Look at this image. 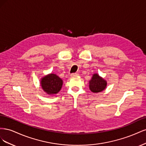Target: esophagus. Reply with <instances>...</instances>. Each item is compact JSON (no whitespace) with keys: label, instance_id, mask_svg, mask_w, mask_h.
<instances>
[{"label":"esophagus","instance_id":"34e87169","mask_svg":"<svg viewBox=\"0 0 146 146\" xmlns=\"http://www.w3.org/2000/svg\"><path fill=\"white\" fill-rule=\"evenodd\" d=\"M78 73H72V74H70V76L71 77H77V76H78Z\"/></svg>","mask_w":146,"mask_h":146}]
</instances>
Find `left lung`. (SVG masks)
Here are the masks:
<instances>
[{"mask_svg":"<svg viewBox=\"0 0 146 146\" xmlns=\"http://www.w3.org/2000/svg\"><path fill=\"white\" fill-rule=\"evenodd\" d=\"M107 82L101 78L98 74H95L90 81V89L93 92H99L105 89Z\"/></svg>","mask_w":146,"mask_h":146,"instance_id":"obj_1","label":"left lung"}]
</instances>
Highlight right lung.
Masks as SVG:
<instances>
[{
	"mask_svg": "<svg viewBox=\"0 0 146 146\" xmlns=\"http://www.w3.org/2000/svg\"><path fill=\"white\" fill-rule=\"evenodd\" d=\"M43 90L48 94H56L61 90L63 81L55 74H51L42 78L41 82Z\"/></svg>",
	"mask_w": 146,
	"mask_h": 146,
	"instance_id": "right-lung-1",
	"label": "right lung"
}]
</instances>
